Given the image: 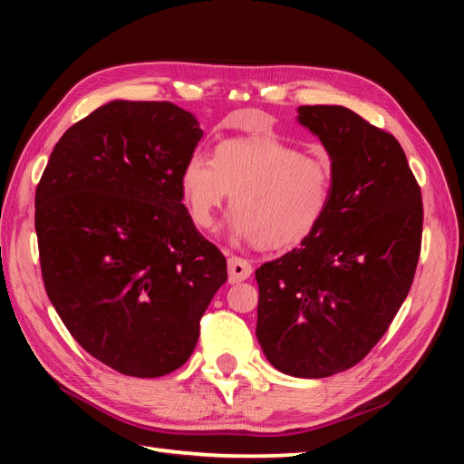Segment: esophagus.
Listing matches in <instances>:
<instances>
[{
  "label": "esophagus",
  "mask_w": 464,
  "mask_h": 464,
  "mask_svg": "<svg viewBox=\"0 0 464 464\" xmlns=\"http://www.w3.org/2000/svg\"><path fill=\"white\" fill-rule=\"evenodd\" d=\"M251 276V265L242 257H230L228 259V283L236 285Z\"/></svg>",
  "instance_id": "34e87169"
}]
</instances>
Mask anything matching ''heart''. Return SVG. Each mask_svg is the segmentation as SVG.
<instances>
[{
	"instance_id": "obj_1",
	"label": "heart",
	"mask_w": 464,
	"mask_h": 464,
	"mask_svg": "<svg viewBox=\"0 0 464 464\" xmlns=\"http://www.w3.org/2000/svg\"><path fill=\"white\" fill-rule=\"evenodd\" d=\"M181 198L199 228L213 227L232 193L227 232L266 249H286L310 236L333 195L329 159L273 139H232L210 159L193 152L179 178Z\"/></svg>"
}]
</instances>
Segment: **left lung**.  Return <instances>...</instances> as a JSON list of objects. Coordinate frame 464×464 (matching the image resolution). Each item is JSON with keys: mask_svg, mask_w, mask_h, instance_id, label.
Masks as SVG:
<instances>
[{"mask_svg": "<svg viewBox=\"0 0 464 464\" xmlns=\"http://www.w3.org/2000/svg\"><path fill=\"white\" fill-rule=\"evenodd\" d=\"M325 147L333 195L317 228L256 271L257 341L278 372L329 377L382 339L409 296L422 244V193L391 133L344 106H300Z\"/></svg>", "mask_w": 464, "mask_h": 464, "instance_id": "left-lung-1", "label": "left lung"}]
</instances>
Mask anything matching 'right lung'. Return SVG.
<instances>
[{"mask_svg": "<svg viewBox=\"0 0 464 464\" xmlns=\"http://www.w3.org/2000/svg\"><path fill=\"white\" fill-rule=\"evenodd\" d=\"M201 137L172 102L111 101L62 135L36 188L48 298L73 339L123 375L184 366L228 278L181 203Z\"/></svg>", "mask_w": 464, "mask_h": 464, "instance_id": "right-lung-1", "label": "right lung"}]
</instances>
